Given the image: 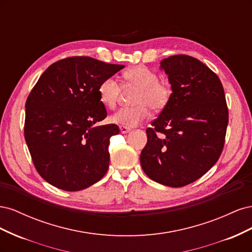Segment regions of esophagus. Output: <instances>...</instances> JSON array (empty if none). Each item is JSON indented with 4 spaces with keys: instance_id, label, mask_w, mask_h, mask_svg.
<instances>
[{
    "instance_id": "1",
    "label": "esophagus",
    "mask_w": 252,
    "mask_h": 252,
    "mask_svg": "<svg viewBox=\"0 0 252 252\" xmlns=\"http://www.w3.org/2000/svg\"><path fill=\"white\" fill-rule=\"evenodd\" d=\"M120 130L122 133H127L131 130V128L126 127V126H120Z\"/></svg>"
}]
</instances>
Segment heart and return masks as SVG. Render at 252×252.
<instances>
[{
  "label": "heart",
  "instance_id": "b5f03b06",
  "mask_svg": "<svg viewBox=\"0 0 252 252\" xmlns=\"http://www.w3.org/2000/svg\"><path fill=\"white\" fill-rule=\"evenodd\" d=\"M123 79L129 85L138 87L132 107H124L113 114L114 123L126 127H134L150 117L151 109L163 110L168 105L172 94L170 84L158 80L156 71L144 65H136L129 68L123 73ZM100 101L110 109L117 107L121 86L114 77L104 79L97 87Z\"/></svg>",
  "mask_w": 252,
  "mask_h": 252
}]
</instances>
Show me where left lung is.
<instances>
[{
    "label": "left lung",
    "mask_w": 252,
    "mask_h": 252,
    "mask_svg": "<svg viewBox=\"0 0 252 252\" xmlns=\"http://www.w3.org/2000/svg\"><path fill=\"white\" fill-rule=\"evenodd\" d=\"M172 94L146 129L144 172L159 184L183 187L207 172L222 154L228 125L224 88L218 75L186 55L164 59Z\"/></svg>",
    "instance_id": "8db88e82"
}]
</instances>
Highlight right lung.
<instances>
[{"label":"right lung","instance_id":"1","mask_svg":"<svg viewBox=\"0 0 252 252\" xmlns=\"http://www.w3.org/2000/svg\"><path fill=\"white\" fill-rule=\"evenodd\" d=\"M124 65L69 57L43 72L26 100L24 136L36 171L49 184L79 191L100 181L109 166L116 124L107 117L97 87Z\"/></svg>","mask_w":252,"mask_h":252}]
</instances>
